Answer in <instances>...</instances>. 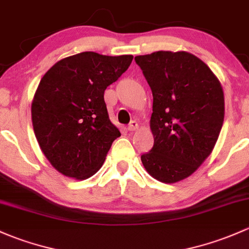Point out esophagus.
<instances>
[{
    "instance_id": "1",
    "label": "esophagus",
    "mask_w": 249,
    "mask_h": 249,
    "mask_svg": "<svg viewBox=\"0 0 249 249\" xmlns=\"http://www.w3.org/2000/svg\"><path fill=\"white\" fill-rule=\"evenodd\" d=\"M127 129L129 130V132H133V130L138 129V122L137 121H130V124H128Z\"/></svg>"
}]
</instances>
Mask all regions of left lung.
Masks as SVG:
<instances>
[{"label":"left lung","mask_w":249,"mask_h":249,"mask_svg":"<svg viewBox=\"0 0 249 249\" xmlns=\"http://www.w3.org/2000/svg\"><path fill=\"white\" fill-rule=\"evenodd\" d=\"M153 96L155 142L142 153L146 171L174 183L188 178L210 156L224 121V94L204 62L186 51L135 56Z\"/></svg>","instance_id":"obj_1"}]
</instances>
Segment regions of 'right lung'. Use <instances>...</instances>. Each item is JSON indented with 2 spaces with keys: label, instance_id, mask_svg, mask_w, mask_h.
Instances as JSON below:
<instances>
[{
  "label": "right lung",
  "instance_id": "1",
  "mask_svg": "<svg viewBox=\"0 0 249 249\" xmlns=\"http://www.w3.org/2000/svg\"><path fill=\"white\" fill-rule=\"evenodd\" d=\"M132 55L93 51L58 61L40 80L32 102L36 138L51 165L85 180L103 165L120 130L110 122L104 91L127 71Z\"/></svg>",
  "mask_w": 249,
  "mask_h": 249
}]
</instances>
